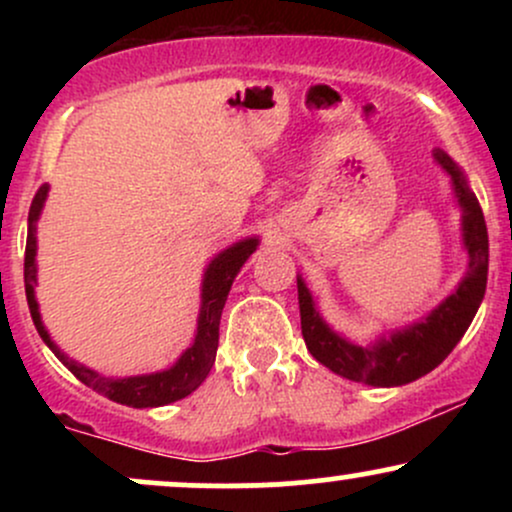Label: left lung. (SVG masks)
I'll list each match as a JSON object with an SVG mask.
<instances>
[{
    "mask_svg": "<svg viewBox=\"0 0 512 512\" xmlns=\"http://www.w3.org/2000/svg\"><path fill=\"white\" fill-rule=\"evenodd\" d=\"M433 158L448 173L452 195L460 207L462 248L467 252V272L457 281L455 291L443 298L431 313L411 325L380 332L373 342L358 344L339 334L317 308V298L303 276L298 274V308L301 330L315 361L346 380L370 387H399L419 380L448 358L457 342L472 325L486 293L489 276V233L477 195L467 175L443 149H433Z\"/></svg>",
    "mask_w": 512,
    "mask_h": 512,
    "instance_id": "8db88e82",
    "label": "left lung"
}]
</instances>
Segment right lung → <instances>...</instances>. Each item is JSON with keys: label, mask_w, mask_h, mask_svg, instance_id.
Segmentation results:
<instances>
[{"label": "right lung", "mask_w": 512, "mask_h": 512, "mask_svg": "<svg viewBox=\"0 0 512 512\" xmlns=\"http://www.w3.org/2000/svg\"><path fill=\"white\" fill-rule=\"evenodd\" d=\"M50 185H43L35 192L31 211H28V238H26V260H23V281H26V298L28 308H31L33 325L38 330L43 342L50 346V351L67 366L81 383L93 387L108 399L117 404H127L134 409H149V407H163V404L178 402V399L192 395L204 378L209 375L211 366H214L216 349H219V322L223 305H226L228 291H231L233 281L240 272L248 257L257 250L260 238L248 236L238 243L228 245L219 255L211 257L202 276V293H199V315H197V330L192 344L182 351L178 361L170 368L156 370V373H142V375H125V378H113V375H103L98 370L84 366V363L69 358L64 351L52 342L50 332L45 330L43 317H40L38 298H35V286H38V264H35V255H38V219L43 214L45 199H48Z\"/></svg>", "instance_id": "add662e5"}]
</instances>
